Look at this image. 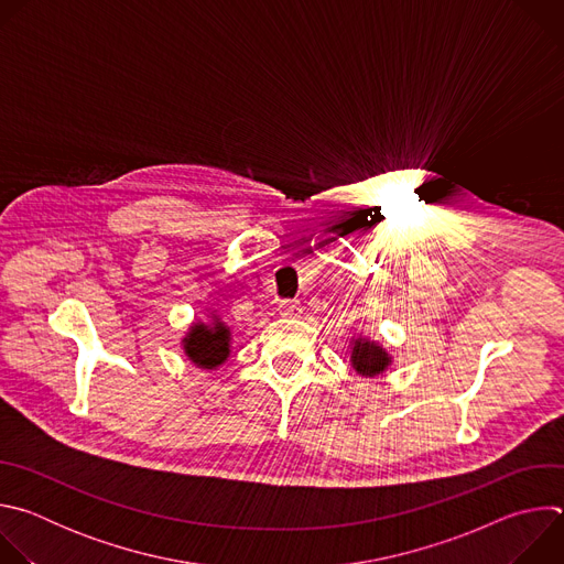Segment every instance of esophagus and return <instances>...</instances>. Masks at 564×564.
<instances>
[{"label":"esophagus","instance_id":"34e87169","mask_svg":"<svg viewBox=\"0 0 564 564\" xmlns=\"http://www.w3.org/2000/svg\"><path fill=\"white\" fill-rule=\"evenodd\" d=\"M279 312L283 316H296L301 312V303L299 301H292V299H285L279 303Z\"/></svg>","mask_w":564,"mask_h":564}]
</instances>
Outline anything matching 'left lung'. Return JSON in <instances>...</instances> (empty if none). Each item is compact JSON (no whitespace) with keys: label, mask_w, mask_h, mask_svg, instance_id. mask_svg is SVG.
Listing matches in <instances>:
<instances>
[{"label":"left lung","mask_w":564,"mask_h":564,"mask_svg":"<svg viewBox=\"0 0 564 564\" xmlns=\"http://www.w3.org/2000/svg\"><path fill=\"white\" fill-rule=\"evenodd\" d=\"M390 364L388 355L377 346V344H370V341H355V348H352V366L359 375H366V377H375L379 372L386 370V366Z\"/></svg>","instance_id":"8db88e82"}]
</instances>
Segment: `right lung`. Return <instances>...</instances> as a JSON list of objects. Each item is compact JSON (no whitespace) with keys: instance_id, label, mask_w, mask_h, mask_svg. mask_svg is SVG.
Returning a JSON list of instances; mask_svg holds the SVG:
<instances>
[{"instance_id":"obj_1","label":"right lung","mask_w":564,"mask_h":564,"mask_svg":"<svg viewBox=\"0 0 564 564\" xmlns=\"http://www.w3.org/2000/svg\"><path fill=\"white\" fill-rule=\"evenodd\" d=\"M185 352L187 357L200 366V368H216L220 366L229 355V330L225 324H214V328L207 326H194L189 337L185 339Z\"/></svg>"}]
</instances>
